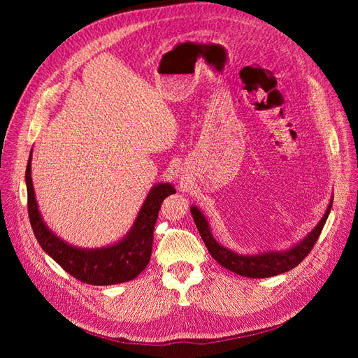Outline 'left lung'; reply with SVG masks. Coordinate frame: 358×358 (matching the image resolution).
Listing matches in <instances>:
<instances>
[{"label":"left lung","instance_id":"obj_1","mask_svg":"<svg viewBox=\"0 0 358 358\" xmlns=\"http://www.w3.org/2000/svg\"><path fill=\"white\" fill-rule=\"evenodd\" d=\"M331 204H333V200L330 201L327 212L324 213L320 224L299 245L292 246L291 249H288V251H276V252L268 251V252L257 254V255H239L230 251V249L224 248L213 239L208 221H206L204 215L196 208V206H191V215L194 218V222L197 225L206 248H208L210 255L222 267L246 278H270V276H276V275L288 272V270L294 268L303 262V259H305V257L312 251L313 245H315L318 241V237L322 231V227L329 218Z\"/></svg>","mask_w":358,"mask_h":358}]
</instances>
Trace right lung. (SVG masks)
<instances>
[{
  "label": "right lung",
  "mask_w": 358,
  "mask_h": 358,
  "mask_svg": "<svg viewBox=\"0 0 358 358\" xmlns=\"http://www.w3.org/2000/svg\"><path fill=\"white\" fill-rule=\"evenodd\" d=\"M28 215L36 239L55 262L80 282L90 285H115L128 282L148 266L154 243V227L166 197L176 189L170 183H159L149 191L131 231L119 243L100 249H80L64 242L43 222L31 179V154L25 171Z\"/></svg>",
  "instance_id": "right-lung-1"
}]
</instances>
